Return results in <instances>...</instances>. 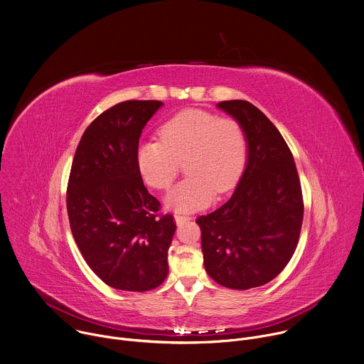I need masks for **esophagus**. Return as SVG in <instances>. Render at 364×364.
Masks as SVG:
<instances>
[{"mask_svg":"<svg viewBox=\"0 0 364 364\" xmlns=\"http://www.w3.org/2000/svg\"><path fill=\"white\" fill-rule=\"evenodd\" d=\"M174 220H176L177 225H183L184 223H187L188 220H191V217H188V215H180V214H176V215H174Z\"/></svg>","mask_w":364,"mask_h":364,"instance_id":"esophagus-1","label":"esophagus"}]
</instances>
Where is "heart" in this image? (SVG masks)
<instances>
[{
	"mask_svg": "<svg viewBox=\"0 0 364 364\" xmlns=\"http://www.w3.org/2000/svg\"><path fill=\"white\" fill-rule=\"evenodd\" d=\"M160 143L146 141L136 150L137 170L146 184L167 190L180 163L188 174L174 186L166 203L176 211L205 207L214 193L231 190L245 170L246 133L237 119L190 108L168 118L159 129Z\"/></svg>",
	"mask_w": 364,
	"mask_h": 364,
	"instance_id": "heart-1",
	"label": "heart"
}]
</instances>
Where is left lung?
<instances>
[{
	"label": "left lung",
	"instance_id": "left-lung-1",
	"mask_svg": "<svg viewBox=\"0 0 364 364\" xmlns=\"http://www.w3.org/2000/svg\"><path fill=\"white\" fill-rule=\"evenodd\" d=\"M217 107L243 127L247 164L230 200L196 223L208 276L224 287L247 290L272 282L293 257L303 194L293 154L272 121L245 100Z\"/></svg>",
	"mask_w": 364,
	"mask_h": 364
}]
</instances>
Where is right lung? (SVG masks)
Here are the masks:
<instances>
[{
    "instance_id": "1",
    "label": "right lung",
    "mask_w": 364,
    "mask_h": 364,
    "mask_svg": "<svg viewBox=\"0 0 364 364\" xmlns=\"http://www.w3.org/2000/svg\"><path fill=\"white\" fill-rule=\"evenodd\" d=\"M161 105L130 100L101 112L84 132L70 171L71 232L90 269L117 290H153L168 273L176 223L159 214L160 201L136 164L143 129Z\"/></svg>"
}]
</instances>
